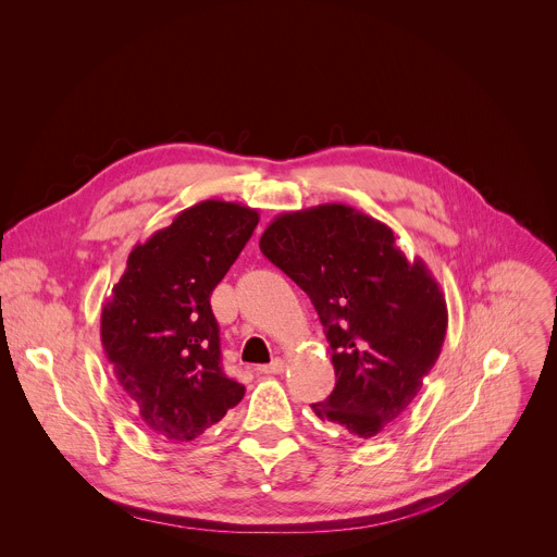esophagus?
<instances>
[{
  "mask_svg": "<svg viewBox=\"0 0 557 557\" xmlns=\"http://www.w3.org/2000/svg\"><path fill=\"white\" fill-rule=\"evenodd\" d=\"M286 369V362L282 360V358H275V360H271L269 364H262V367H258V372L260 374H269V376H277V374H282Z\"/></svg>",
  "mask_w": 557,
  "mask_h": 557,
  "instance_id": "obj_1",
  "label": "esophagus"
}]
</instances>
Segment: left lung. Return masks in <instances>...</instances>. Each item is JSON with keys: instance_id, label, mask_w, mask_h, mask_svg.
<instances>
[{"instance_id": "8db88e82", "label": "left lung", "mask_w": 557, "mask_h": 557, "mask_svg": "<svg viewBox=\"0 0 557 557\" xmlns=\"http://www.w3.org/2000/svg\"><path fill=\"white\" fill-rule=\"evenodd\" d=\"M262 253L312 301L334 364L332 394L314 416L372 440L400 418L440 358L448 310L422 260L409 262L394 232L349 206L280 214Z\"/></svg>"}]
</instances>
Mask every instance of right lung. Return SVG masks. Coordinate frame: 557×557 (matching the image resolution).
<instances>
[{
  "mask_svg": "<svg viewBox=\"0 0 557 557\" xmlns=\"http://www.w3.org/2000/svg\"><path fill=\"white\" fill-rule=\"evenodd\" d=\"M256 210L201 201L135 245L102 306L100 338L139 420L170 442H193L234 409L245 387L221 364L212 290L249 243Z\"/></svg>",
  "mask_w": 557,
  "mask_h": 557,
  "instance_id": "obj_1",
  "label": "right lung"
}]
</instances>
